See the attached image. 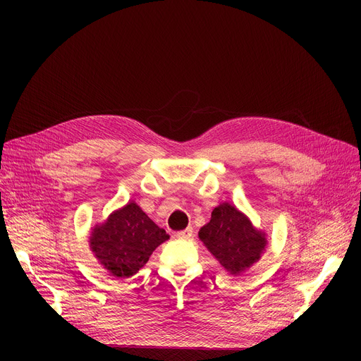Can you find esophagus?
Listing matches in <instances>:
<instances>
[{"instance_id":"34e87169","label":"esophagus","mask_w":361,"mask_h":361,"mask_svg":"<svg viewBox=\"0 0 361 361\" xmlns=\"http://www.w3.org/2000/svg\"><path fill=\"white\" fill-rule=\"evenodd\" d=\"M176 237H177V238H181V240L192 238V237H193V228H185V230H183V231H178V233L176 234Z\"/></svg>"}]
</instances>
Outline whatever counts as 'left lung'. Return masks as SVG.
I'll list each match as a JSON object with an SVG mask.
<instances>
[{
  "label": "left lung",
  "instance_id": "1",
  "mask_svg": "<svg viewBox=\"0 0 361 361\" xmlns=\"http://www.w3.org/2000/svg\"><path fill=\"white\" fill-rule=\"evenodd\" d=\"M199 238L233 275L253 267L267 247L264 233L256 230L250 219L230 203L215 207L211 221L200 228Z\"/></svg>",
  "mask_w": 361,
  "mask_h": 361
}]
</instances>
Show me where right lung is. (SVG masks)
<instances>
[{
  "label": "right lung",
  "mask_w": 361,
  "mask_h": 361,
  "mask_svg": "<svg viewBox=\"0 0 361 361\" xmlns=\"http://www.w3.org/2000/svg\"><path fill=\"white\" fill-rule=\"evenodd\" d=\"M169 235L135 202L112 212L90 234V250L102 267L117 278H128L143 268L150 255Z\"/></svg>",
  "instance_id": "1"
}]
</instances>
